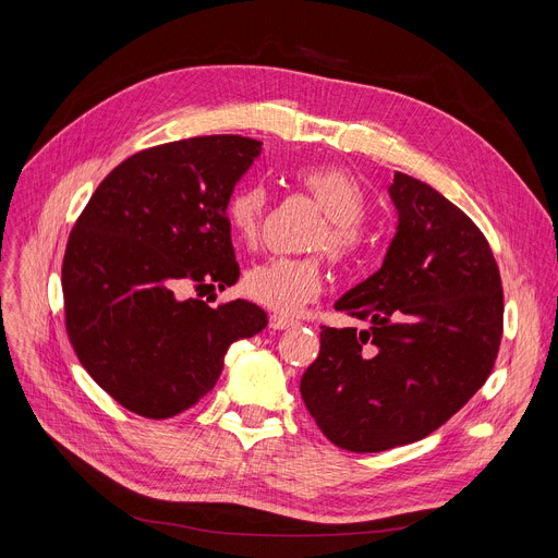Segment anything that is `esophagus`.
<instances>
[{"instance_id": "34e87169", "label": "esophagus", "mask_w": 558, "mask_h": 558, "mask_svg": "<svg viewBox=\"0 0 558 558\" xmlns=\"http://www.w3.org/2000/svg\"><path fill=\"white\" fill-rule=\"evenodd\" d=\"M293 325H295L293 317L281 315V313H272L270 315V327L272 329H288V327H293Z\"/></svg>"}]
</instances>
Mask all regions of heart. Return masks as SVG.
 <instances>
[{
  "label": "heart",
  "mask_w": 558,
  "mask_h": 558,
  "mask_svg": "<svg viewBox=\"0 0 558 558\" xmlns=\"http://www.w3.org/2000/svg\"><path fill=\"white\" fill-rule=\"evenodd\" d=\"M298 183L327 216L315 231L311 250H325L336 263L354 260L365 247L361 220L367 214V195L361 181L338 166H311L295 174ZM268 210V191L260 183H247L231 193L225 214L238 241L252 245L260 233ZM325 270L320 256L268 258L256 263L243 279V290L256 304L293 313L320 295Z\"/></svg>",
  "instance_id": "b5f03b06"
}]
</instances>
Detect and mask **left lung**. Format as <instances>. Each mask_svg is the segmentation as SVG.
Returning <instances> with one entry per match:
<instances>
[{
  "instance_id": "obj_1",
  "label": "left lung",
  "mask_w": 558,
  "mask_h": 558,
  "mask_svg": "<svg viewBox=\"0 0 558 558\" xmlns=\"http://www.w3.org/2000/svg\"><path fill=\"white\" fill-rule=\"evenodd\" d=\"M400 225L381 268L336 302L369 329L320 331L302 377L317 427L348 452L429 436L480 390L499 352L504 290L482 229L429 183L395 172Z\"/></svg>"
}]
</instances>
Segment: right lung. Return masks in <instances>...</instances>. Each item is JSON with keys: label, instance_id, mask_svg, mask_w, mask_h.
<instances>
[{"label": "right lung", "instance_id": "add662e5", "mask_svg": "<svg viewBox=\"0 0 558 558\" xmlns=\"http://www.w3.org/2000/svg\"><path fill=\"white\" fill-rule=\"evenodd\" d=\"M260 151L243 136H197L129 156L97 185L63 256L72 350L99 388L149 420L197 404L229 344L268 325L256 304L218 308L185 286L238 281L225 206Z\"/></svg>", "mask_w": 558, "mask_h": 558}]
</instances>
